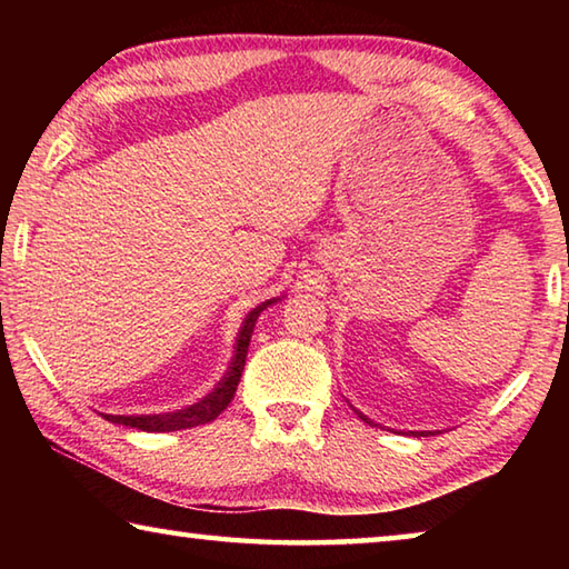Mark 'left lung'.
<instances>
[{"label":"left lung","mask_w":569,"mask_h":569,"mask_svg":"<svg viewBox=\"0 0 569 569\" xmlns=\"http://www.w3.org/2000/svg\"><path fill=\"white\" fill-rule=\"evenodd\" d=\"M353 411H356V413H359V419H361V421H366V423H371V419H369V417H363V413H361L359 409H353Z\"/></svg>","instance_id":"left-lung-1"}]
</instances>
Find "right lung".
<instances>
[{
  "instance_id": "right-lung-1",
  "label": "right lung",
  "mask_w": 569,
  "mask_h": 569,
  "mask_svg": "<svg viewBox=\"0 0 569 569\" xmlns=\"http://www.w3.org/2000/svg\"><path fill=\"white\" fill-rule=\"evenodd\" d=\"M273 301H276V298H271V301H266L261 306H256L253 311L246 316V321L238 331L236 353H233V361H230V366H228V373L223 379H220L218 387L210 391L206 399L192 403V407L168 411V413H134V417H120V413H102V417L112 421V423H122V427L140 429V431H178V429H190V427H200V423L213 421L218 413L228 407L230 399L236 397L240 373H243V366H246L250 333H253L256 321H258V316H261L263 308L271 306Z\"/></svg>"
}]
</instances>
